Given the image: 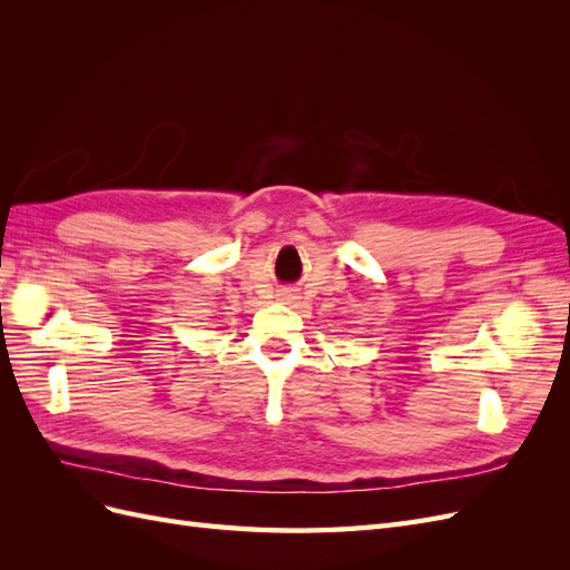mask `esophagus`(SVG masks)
<instances>
[{"mask_svg": "<svg viewBox=\"0 0 570 570\" xmlns=\"http://www.w3.org/2000/svg\"><path fill=\"white\" fill-rule=\"evenodd\" d=\"M281 297H283V299H287V297H289V292H281Z\"/></svg>", "mask_w": 570, "mask_h": 570, "instance_id": "34e87169", "label": "esophagus"}]
</instances>
